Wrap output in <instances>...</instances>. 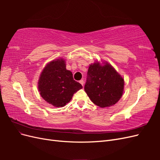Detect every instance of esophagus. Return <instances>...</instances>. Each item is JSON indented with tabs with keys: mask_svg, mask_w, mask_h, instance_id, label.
<instances>
[{
	"mask_svg": "<svg viewBox=\"0 0 160 160\" xmlns=\"http://www.w3.org/2000/svg\"><path fill=\"white\" fill-rule=\"evenodd\" d=\"M79 83L82 85V86H83V85H84V81H83V79H81V81H79Z\"/></svg>",
	"mask_w": 160,
	"mask_h": 160,
	"instance_id": "34e87169",
	"label": "esophagus"
}]
</instances>
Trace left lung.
<instances>
[{
  "label": "left lung",
  "instance_id": "obj_1",
  "mask_svg": "<svg viewBox=\"0 0 160 160\" xmlns=\"http://www.w3.org/2000/svg\"><path fill=\"white\" fill-rule=\"evenodd\" d=\"M124 80L111 65H90L85 91L94 104L100 108L113 105L122 98Z\"/></svg>",
  "mask_w": 160,
  "mask_h": 160
}]
</instances>
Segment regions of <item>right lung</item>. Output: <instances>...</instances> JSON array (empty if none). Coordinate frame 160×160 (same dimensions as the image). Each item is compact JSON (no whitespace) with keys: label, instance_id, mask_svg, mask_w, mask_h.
Instances as JSON below:
<instances>
[{"label":"right lung","instance_id":"1","mask_svg":"<svg viewBox=\"0 0 160 160\" xmlns=\"http://www.w3.org/2000/svg\"><path fill=\"white\" fill-rule=\"evenodd\" d=\"M82 88V85L73 79L72 72L66 69L62 59L48 63L38 80L40 95L47 103L57 108L65 106L73 94Z\"/></svg>","mask_w":160,"mask_h":160}]
</instances>
